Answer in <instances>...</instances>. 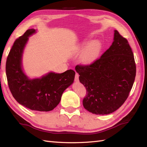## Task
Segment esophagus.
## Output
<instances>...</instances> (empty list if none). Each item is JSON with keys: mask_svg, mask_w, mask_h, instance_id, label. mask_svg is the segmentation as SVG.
Returning a JSON list of instances; mask_svg holds the SVG:
<instances>
[{"mask_svg": "<svg viewBox=\"0 0 147 147\" xmlns=\"http://www.w3.org/2000/svg\"><path fill=\"white\" fill-rule=\"evenodd\" d=\"M74 81L75 82H79V74L76 73L75 74V78H74Z\"/></svg>", "mask_w": 147, "mask_h": 147, "instance_id": "obj_1", "label": "esophagus"}]
</instances>
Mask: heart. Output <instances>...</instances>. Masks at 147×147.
<instances>
[{"label": "heart", "mask_w": 147, "mask_h": 147, "mask_svg": "<svg viewBox=\"0 0 147 147\" xmlns=\"http://www.w3.org/2000/svg\"><path fill=\"white\" fill-rule=\"evenodd\" d=\"M86 43H83L79 47V50H83L81 55V58L84 61H89L98 55L100 48V44L98 40H93L86 46Z\"/></svg>", "instance_id": "b5f03b06"}]
</instances>
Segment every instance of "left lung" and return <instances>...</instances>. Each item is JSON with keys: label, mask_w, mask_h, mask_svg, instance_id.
<instances>
[{"label": "left lung", "mask_w": 147, "mask_h": 147, "mask_svg": "<svg viewBox=\"0 0 147 147\" xmlns=\"http://www.w3.org/2000/svg\"><path fill=\"white\" fill-rule=\"evenodd\" d=\"M75 69L86 90L84 107L99 115L112 113L124 104L136 76L132 50L117 30L112 45L100 58L90 65H78Z\"/></svg>", "instance_id": "obj_1"}]
</instances>
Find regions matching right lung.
I'll use <instances>...</instances> for the list:
<instances>
[{"label":"right lung","instance_id":"obj_1","mask_svg":"<svg viewBox=\"0 0 147 147\" xmlns=\"http://www.w3.org/2000/svg\"><path fill=\"white\" fill-rule=\"evenodd\" d=\"M36 32L29 29L14 42L6 61V76L12 96L19 104L32 111L48 112L61 101L64 90L73 83L75 72L49 73L30 78L23 71V55L29 37Z\"/></svg>","mask_w":147,"mask_h":147}]
</instances>
